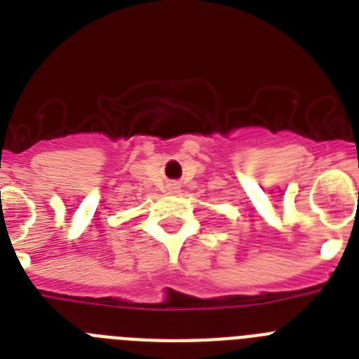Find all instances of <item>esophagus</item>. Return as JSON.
<instances>
[{
	"label": "esophagus",
	"mask_w": 359,
	"mask_h": 359,
	"mask_svg": "<svg viewBox=\"0 0 359 359\" xmlns=\"http://www.w3.org/2000/svg\"><path fill=\"white\" fill-rule=\"evenodd\" d=\"M179 188L180 186L177 184V182H168V184H165V191H168V194H177Z\"/></svg>",
	"instance_id": "obj_1"
}]
</instances>
